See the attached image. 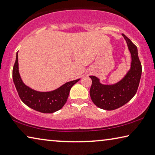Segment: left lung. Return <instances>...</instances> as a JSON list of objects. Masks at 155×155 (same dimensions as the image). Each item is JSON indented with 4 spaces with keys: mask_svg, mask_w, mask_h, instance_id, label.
I'll use <instances>...</instances> for the list:
<instances>
[{
    "mask_svg": "<svg viewBox=\"0 0 155 155\" xmlns=\"http://www.w3.org/2000/svg\"><path fill=\"white\" fill-rule=\"evenodd\" d=\"M131 53V68L121 81L113 85H104L94 76H90L92 85L90 95L94 104L102 109L111 110L121 107L130 101L137 93L142 67L138 55L137 46L122 34Z\"/></svg>",
    "mask_w": 155,
    "mask_h": 155,
    "instance_id": "obj_1",
    "label": "left lung"
}]
</instances>
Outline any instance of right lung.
Listing matches in <instances>:
<instances>
[{"instance_id":"obj_1","label":"right lung","mask_w":155,"mask_h":155,"mask_svg":"<svg viewBox=\"0 0 155 155\" xmlns=\"http://www.w3.org/2000/svg\"><path fill=\"white\" fill-rule=\"evenodd\" d=\"M12 78L18 96L28 107L44 114H51L63 108L68 100L71 87L78 79L66 83L51 92H39L25 85L18 72V53L12 70Z\"/></svg>"}]
</instances>
